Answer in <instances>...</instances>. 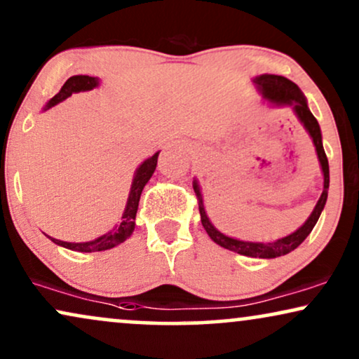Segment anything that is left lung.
<instances>
[{"label":"left lung","mask_w":359,"mask_h":359,"mask_svg":"<svg viewBox=\"0 0 359 359\" xmlns=\"http://www.w3.org/2000/svg\"><path fill=\"white\" fill-rule=\"evenodd\" d=\"M253 83L257 84V88L262 93L263 99H266L269 102L275 104V106H292L294 114H297L298 119H300L303 127L306 129V133L310 134V137L313 140V146H315L316 156H318L321 172H323V192H321L320 201L316 202L311 215L308 217V220L300 226V229L297 230V232L290 233L288 237L275 240V242L263 243V242H245V240L226 237V235L219 232V230L212 225V222L208 220L205 208H203L202 192H201V187H198L197 180H194V192H195V195H197L198 210H201V220H202L203 229H205L208 237H210L217 245H220V247L226 248V250H232V252L240 253V255H245V257L276 258L281 255H287V253L293 252L298 245H302L303 240L310 235L313 226H315L316 222H318L321 210L325 208L326 198H328L330 167H328V158H326V154L323 149V142H321L320 124H318V121L315 119V116L310 112V109H308L306 97L303 96L300 88H298L294 83H292L290 79L283 78V76H275V74L257 76V78L253 79Z\"/></svg>","instance_id":"8db88e82"}]
</instances>
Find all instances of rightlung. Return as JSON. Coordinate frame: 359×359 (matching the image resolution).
Listing matches in <instances>:
<instances>
[{
    "instance_id": "1",
    "label": "right lung",
    "mask_w": 359,
    "mask_h": 359,
    "mask_svg": "<svg viewBox=\"0 0 359 359\" xmlns=\"http://www.w3.org/2000/svg\"><path fill=\"white\" fill-rule=\"evenodd\" d=\"M99 86V78H93V76H72L65 83L61 90L56 94V96L51 97L44 107V111L49 107L56 106V104L62 102L65 99L72 96L74 93H81V90H90ZM157 157L158 152L154 154L152 157H149L147 161H144L142 164L137 167L135 170L134 179H133V185H130V192L129 197H127V203H126V210L121 217V224L116 225L111 232H107L102 237H99L96 240H90V242H83V243H71V242H62V240H56L51 238L54 243L61 245V247L69 248V250L74 252H102V250H109V248H114L116 245H119L122 242H126L127 238L130 237L134 232L135 226V213H137V207H139V201H140V194H142V189L146 187V184L151 179L154 170L157 167Z\"/></svg>"
}]
</instances>
